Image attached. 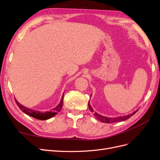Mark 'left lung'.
Returning <instances> with one entry per match:
<instances>
[{
	"label": "left lung",
	"instance_id": "8db88e82",
	"mask_svg": "<svg viewBox=\"0 0 160 160\" xmlns=\"http://www.w3.org/2000/svg\"><path fill=\"white\" fill-rule=\"evenodd\" d=\"M88 106L89 108L90 111H91L92 113H93V115H95V117L97 118V119H98L99 121H100L102 123H115V122H123V121L126 120L128 119H129V118L132 117V115H133L135 113L137 112L138 110H136L135 111H134L133 113H131L130 115H125V116H120V117H118V118H108V117H105V116H103L101 115L98 114V113L94 112L93 108H91V106L89 103H89H88Z\"/></svg>",
	"mask_w": 160,
	"mask_h": 160
}]
</instances>
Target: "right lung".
Masks as SVG:
<instances>
[{"label":"right lung","instance_id":"obj_1","mask_svg":"<svg viewBox=\"0 0 160 160\" xmlns=\"http://www.w3.org/2000/svg\"><path fill=\"white\" fill-rule=\"evenodd\" d=\"M63 96H64V93L62 94L61 102L59 103V105L56 106L55 108L52 109L50 111H46L45 113L41 112V111H38L27 108L26 107H24L23 105L19 103L16 99H15V101L17 105L18 106V108H20V109L22 110V111H23V112L26 113L27 115L31 116V117L39 120H46V119L51 118L52 117H53V116H55V115L57 114V113H59L61 111L62 107V103H63Z\"/></svg>","mask_w":160,"mask_h":160}]
</instances>
